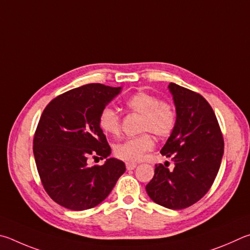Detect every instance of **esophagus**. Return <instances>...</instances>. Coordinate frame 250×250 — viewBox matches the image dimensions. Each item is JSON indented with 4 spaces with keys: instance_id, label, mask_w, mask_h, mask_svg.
<instances>
[{
    "instance_id": "34e87169",
    "label": "esophagus",
    "mask_w": 250,
    "mask_h": 250,
    "mask_svg": "<svg viewBox=\"0 0 250 250\" xmlns=\"http://www.w3.org/2000/svg\"><path fill=\"white\" fill-rule=\"evenodd\" d=\"M136 166H137V164H135V163H126V169L127 170H134L135 168H136Z\"/></svg>"
}]
</instances>
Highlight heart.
Here are the masks:
<instances>
[{"label": "heart", "mask_w": 250, "mask_h": 250, "mask_svg": "<svg viewBox=\"0 0 250 250\" xmlns=\"http://www.w3.org/2000/svg\"><path fill=\"white\" fill-rule=\"evenodd\" d=\"M125 106L129 111L142 114L139 130L145 132L138 136L128 137L114 147V155L125 161H139L147 151L155 146L152 135L168 137L173 132L177 123V112L171 103L160 101L148 92H137L126 100ZM99 126L103 133L117 136L121 133V117L115 109L106 106L99 115Z\"/></svg>", "instance_id": "heart-1"}]
</instances>
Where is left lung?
I'll list each match as a JSON object with an SVG mask.
<instances>
[{
    "instance_id": "left-lung-1",
    "label": "left lung",
    "mask_w": 250,
    "mask_h": 250,
    "mask_svg": "<svg viewBox=\"0 0 250 250\" xmlns=\"http://www.w3.org/2000/svg\"><path fill=\"white\" fill-rule=\"evenodd\" d=\"M177 123L160 154L173 161V168L156 165L146 186L155 203L170 209L191 207L208 193L220 169L224 141L213 108L202 95L170 83ZM169 164V163H168Z\"/></svg>"
}]
</instances>
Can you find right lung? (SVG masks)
Wrapping results in <instances>:
<instances>
[{
	"instance_id": "1",
	"label": "right lung",
	"mask_w": 250,
	"mask_h": 250,
	"mask_svg": "<svg viewBox=\"0 0 250 250\" xmlns=\"http://www.w3.org/2000/svg\"><path fill=\"white\" fill-rule=\"evenodd\" d=\"M121 90L91 83L58 95L43 109L34 135V157L43 189L61 207H96L125 172V164L115 158L102 166L87 164L90 156L111 155L99 115Z\"/></svg>"
}]
</instances>
